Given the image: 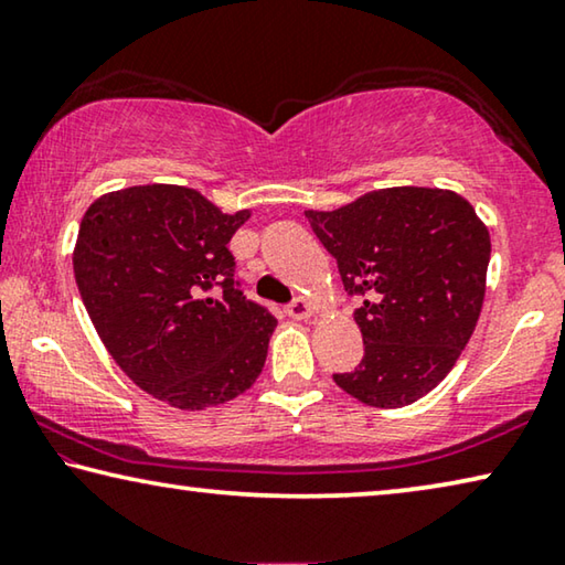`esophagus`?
Wrapping results in <instances>:
<instances>
[{
    "mask_svg": "<svg viewBox=\"0 0 565 565\" xmlns=\"http://www.w3.org/2000/svg\"><path fill=\"white\" fill-rule=\"evenodd\" d=\"M286 315H289L291 319H309L311 317V305L307 299H297V301H291L289 307H286Z\"/></svg>",
    "mask_w": 565,
    "mask_h": 565,
    "instance_id": "34e87169",
    "label": "esophagus"
}]
</instances>
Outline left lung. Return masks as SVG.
<instances>
[{
    "label": "left lung",
    "instance_id": "8db88e82",
    "mask_svg": "<svg viewBox=\"0 0 565 565\" xmlns=\"http://www.w3.org/2000/svg\"><path fill=\"white\" fill-rule=\"evenodd\" d=\"M305 215L344 289L365 297L355 309L365 355L334 383L373 408L424 398L477 327L492 250L487 225L454 190L414 184Z\"/></svg>",
    "mask_w": 565,
    "mask_h": 565
}]
</instances>
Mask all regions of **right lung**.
<instances>
[{
	"label": "right lung",
	"mask_w": 565,
	"mask_h": 565,
	"mask_svg": "<svg viewBox=\"0 0 565 565\" xmlns=\"http://www.w3.org/2000/svg\"><path fill=\"white\" fill-rule=\"evenodd\" d=\"M248 217L182 184L106 192L83 215L73 271L90 322L116 365L167 406H221L264 370L276 319L235 286L228 250Z\"/></svg>",
	"instance_id": "1"
}]
</instances>
